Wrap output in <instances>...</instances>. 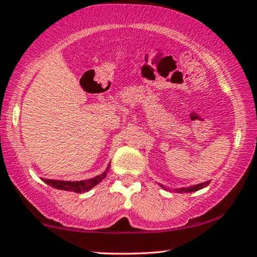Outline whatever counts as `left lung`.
Masks as SVG:
<instances>
[{"label": "left lung", "mask_w": 257, "mask_h": 257, "mask_svg": "<svg viewBox=\"0 0 257 257\" xmlns=\"http://www.w3.org/2000/svg\"><path fill=\"white\" fill-rule=\"evenodd\" d=\"M209 182L210 181H206V182H201V184H199V185H194V186H191V187H186V188H180V189H173V191H175V192H178V193H191V192H195V191H199V189H201V188H203V187H206L207 185H209ZM161 187L163 188H165V189H167L166 187H164L163 185H160Z\"/></svg>", "instance_id": "1"}]
</instances>
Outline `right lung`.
<instances>
[{"label": "right lung", "instance_id": "1", "mask_svg": "<svg viewBox=\"0 0 257 257\" xmlns=\"http://www.w3.org/2000/svg\"><path fill=\"white\" fill-rule=\"evenodd\" d=\"M110 166H107L106 171L100 175H97L92 179H87V180L82 181H63V180H52V179H42L45 184H48L51 187L63 189V191H69V192H76V193H83L90 191L91 188L99 184L104 178H106L107 171Z\"/></svg>", "mask_w": 257, "mask_h": 257}]
</instances>
